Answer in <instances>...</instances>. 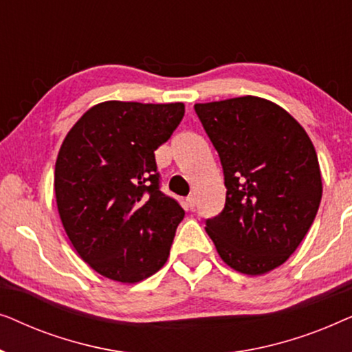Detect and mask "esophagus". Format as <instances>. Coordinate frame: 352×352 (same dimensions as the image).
<instances>
[{
    "label": "esophagus",
    "mask_w": 352,
    "mask_h": 352,
    "mask_svg": "<svg viewBox=\"0 0 352 352\" xmlns=\"http://www.w3.org/2000/svg\"><path fill=\"white\" fill-rule=\"evenodd\" d=\"M186 208L187 210H194L195 208V197L194 195L187 197V199H186Z\"/></svg>",
    "instance_id": "34e87169"
}]
</instances>
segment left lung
Returning <instances> with one entry per match:
<instances>
[{
  "label": "left lung",
  "instance_id": "obj_1",
  "mask_svg": "<svg viewBox=\"0 0 352 352\" xmlns=\"http://www.w3.org/2000/svg\"><path fill=\"white\" fill-rule=\"evenodd\" d=\"M218 151L226 205L205 230L221 259L261 276L292 256L309 230L322 199L316 148L305 128L280 105L243 96L195 104Z\"/></svg>",
  "mask_w": 352,
  "mask_h": 352
}]
</instances>
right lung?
<instances>
[{"instance_id": "1", "label": "right lung", "mask_w": 352, "mask_h": 352, "mask_svg": "<svg viewBox=\"0 0 352 352\" xmlns=\"http://www.w3.org/2000/svg\"><path fill=\"white\" fill-rule=\"evenodd\" d=\"M184 104L107 100L91 107L62 142L54 190L72 245L96 272L136 283L170 256L184 210L160 190L155 152Z\"/></svg>"}]
</instances>
